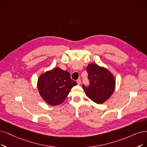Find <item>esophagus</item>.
<instances>
[{"mask_svg":"<svg viewBox=\"0 0 147 147\" xmlns=\"http://www.w3.org/2000/svg\"><path fill=\"white\" fill-rule=\"evenodd\" d=\"M77 83H78V85H80V84H81V80H80V79H78V80L77 81Z\"/></svg>","mask_w":147,"mask_h":147,"instance_id":"obj_1","label":"esophagus"}]
</instances>
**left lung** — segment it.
<instances>
[{
	"mask_svg": "<svg viewBox=\"0 0 147 147\" xmlns=\"http://www.w3.org/2000/svg\"><path fill=\"white\" fill-rule=\"evenodd\" d=\"M86 70L90 84L89 87L83 86L86 95L94 102L103 104L111 97L115 91V76L109 69L97 64H88Z\"/></svg>",
	"mask_w": 147,
	"mask_h": 147,
	"instance_id": "1",
	"label": "left lung"
}]
</instances>
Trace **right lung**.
Wrapping results in <instances>:
<instances>
[{
  "label": "right lung",
  "instance_id": "add662e5",
  "mask_svg": "<svg viewBox=\"0 0 147 147\" xmlns=\"http://www.w3.org/2000/svg\"><path fill=\"white\" fill-rule=\"evenodd\" d=\"M77 84L69 72L56 67L41 74L37 80L40 96L47 104L55 106L64 102L72 88Z\"/></svg>",
  "mask_w": 147,
  "mask_h": 147
}]
</instances>
